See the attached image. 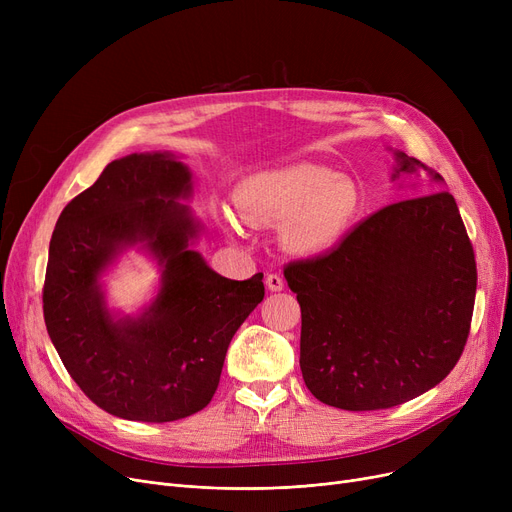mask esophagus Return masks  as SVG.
Here are the masks:
<instances>
[{
	"label": "esophagus",
	"mask_w": 512,
	"mask_h": 512,
	"mask_svg": "<svg viewBox=\"0 0 512 512\" xmlns=\"http://www.w3.org/2000/svg\"><path fill=\"white\" fill-rule=\"evenodd\" d=\"M265 286L270 288L272 292H280L284 288V280L280 274H267L265 276Z\"/></svg>",
	"instance_id": "34e87169"
}]
</instances>
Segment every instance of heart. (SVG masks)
I'll return each mask as SVG.
<instances>
[{"label": "heart", "mask_w": 512, "mask_h": 512, "mask_svg": "<svg viewBox=\"0 0 512 512\" xmlns=\"http://www.w3.org/2000/svg\"><path fill=\"white\" fill-rule=\"evenodd\" d=\"M242 220L286 226L284 242L297 253L330 249L351 224L359 193L351 180L313 164L251 176L234 195Z\"/></svg>", "instance_id": "obj_1"}]
</instances>
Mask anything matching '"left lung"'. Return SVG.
Masks as SVG:
<instances>
[{
  "instance_id": "8db88e82",
  "label": "left lung",
  "mask_w": 512,
  "mask_h": 512,
  "mask_svg": "<svg viewBox=\"0 0 512 512\" xmlns=\"http://www.w3.org/2000/svg\"><path fill=\"white\" fill-rule=\"evenodd\" d=\"M405 174L442 176L396 153ZM301 305V371L311 394L378 411L440 384L461 359L477 288L473 245L448 191L382 207L336 249L290 261Z\"/></svg>"
}]
</instances>
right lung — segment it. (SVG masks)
<instances>
[{"mask_svg": "<svg viewBox=\"0 0 512 512\" xmlns=\"http://www.w3.org/2000/svg\"><path fill=\"white\" fill-rule=\"evenodd\" d=\"M191 172L168 153L107 164L60 213L43 284L47 334L78 384L110 415L168 423L205 409L228 344L263 301V274L228 280L188 242L199 226L180 197ZM144 244L165 267L158 299L137 320L106 311L98 276L118 250Z\"/></svg>", "mask_w": 512, "mask_h": 512, "instance_id": "right-lung-1", "label": "right lung"}]
</instances>
